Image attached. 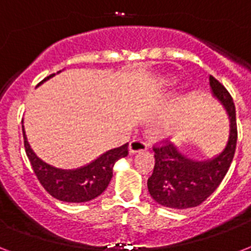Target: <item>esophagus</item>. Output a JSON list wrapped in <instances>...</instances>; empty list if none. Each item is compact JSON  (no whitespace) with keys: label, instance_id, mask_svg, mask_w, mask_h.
<instances>
[{"label":"esophagus","instance_id":"34e87169","mask_svg":"<svg viewBox=\"0 0 251 251\" xmlns=\"http://www.w3.org/2000/svg\"><path fill=\"white\" fill-rule=\"evenodd\" d=\"M147 149H149V145H147V142L143 141V139H133L129 145L130 153L141 152V151H146Z\"/></svg>","mask_w":251,"mask_h":251}]
</instances>
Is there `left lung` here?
<instances>
[{
    "instance_id": "1",
    "label": "left lung",
    "mask_w": 251,
    "mask_h": 251,
    "mask_svg": "<svg viewBox=\"0 0 251 251\" xmlns=\"http://www.w3.org/2000/svg\"><path fill=\"white\" fill-rule=\"evenodd\" d=\"M215 98L226 106L229 114L230 131L228 143L220 155L207 161L187 159L168 141L153 146L155 165L147 187L159 204L175 210L199 206L214 193L226 177L233 160L237 145V122L233 99L216 78L210 76Z\"/></svg>"
}]
</instances>
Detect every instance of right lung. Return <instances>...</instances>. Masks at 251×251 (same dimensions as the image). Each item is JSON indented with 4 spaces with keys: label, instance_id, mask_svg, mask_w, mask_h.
Returning <instances> with one entry per match:
<instances>
[{
    "label": "right lung",
    "instance_id": "obj_1",
    "mask_svg": "<svg viewBox=\"0 0 251 251\" xmlns=\"http://www.w3.org/2000/svg\"><path fill=\"white\" fill-rule=\"evenodd\" d=\"M54 74L47 76L44 80L49 79ZM23 139L27 157L41 186L53 198L68 203L88 202L99 197L109 185L116 161L121 157L127 156L129 153V143H125L121 147L109 150L108 152L102 153L101 156L86 167L73 171H64L50 167L35 155L27 142L25 129Z\"/></svg>",
    "mask_w": 251,
    "mask_h": 251
}]
</instances>
